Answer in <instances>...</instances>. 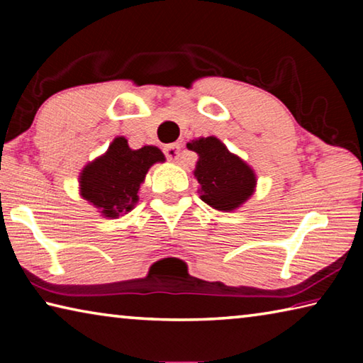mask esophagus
Wrapping results in <instances>:
<instances>
[{
	"label": "esophagus",
	"instance_id": "1",
	"mask_svg": "<svg viewBox=\"0 0 363 363\" xmlns=\"http://www.w3.org/2000/svg\"><path fill=\"white\" fill-rule=\"evenodd\" d=\"M164 155H167L168 160L171 162H176L181 157V145L179 144H169L164 147Z\"/></svg>",
	"mask_w": 363,
	"mask_h": 363
}]
</instances>
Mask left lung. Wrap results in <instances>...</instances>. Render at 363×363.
Returning <instances> with one entry per match:
<instances>
[{
  "mask_svg": "<svg viewBox=\"0 0 363 363\" xmlns=\"http://www.w3.org/2000/svg\"><path fill=\"white\" fill-rule=\"evenodd\" d=\"M199 153L195 177L201 186L200 199L214 210L232 211L255 192L256 177L243 160L227 150L216 138H200L187 144Z\"/></svg>",
  "mask_w": 363,
  "mask_h": 363,
  "instance_id": "8db88e82",
  "label": "left lung"
}]
</instances>
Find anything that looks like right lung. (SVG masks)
I'll return each instance as SVG.
<instances>
[{
	"label": "right lung",
	"instance_id": "add662e5",
	"mask_svg": "<svg viewBox=\"0 0 363 363\" xmlns=\"http://www.w3.org/2000/svg\"><path fill=\"white\" fill-rule=\"evenodd\" d=\"M157 162H164L157 147L131 150L125 138H116L106 155L89 163L79 176L83 199L101 208L107 218L131 211L147 171Z\"/></svg>",
	"mask_w": 363,
	"mask_h": 363
}]
</instances>
